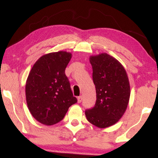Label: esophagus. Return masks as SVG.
<instances>
[{
	"label": "esophagus",
	"instance_id": "esophagus-1",
	"mask_svg": "<svg viewBox=\"0 0 158 158\" xmlns=\"http://www.w3.org/2000/svg\"><path fill=\"white\" fill-rule=\"evenodd\" d=\"M82 101V97L81 96H79L77 97V102H78V103H81Z\"/></svg>",
	"mask_w": 158,
	"mask_h": 158
}]
</instances>
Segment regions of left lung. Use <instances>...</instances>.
Listing matches in <instances>:
<instances>
[{
  "label": "left lung",
  "instance_id": "obj_1",
  "mask_svg": "<svg viewBox=\"0 0 158 158\" xmlns=\"http://www.w3.org/2000/svg\"><path fill=\"white\" fill-rule=\"evenodd\" d=\"M97 100L85 111L87 120L99 128L116 124L125 112L130 97V86L125 69L106 53L90 56Z\"/></svg>",
  "mask_w": 158,
  "mask_h": 158
}]
</instances>
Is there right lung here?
I'll list each match as a JSON object with an SVG mask.
<instances>
[{
	"label": "right lung",
	"mask_w": 158,
	"mask_h": 158,
	"mask_svg": "<svg viewBox=\"0 0 158 158\" xmlns=\"http://www.w3.org/2000/svg\"><path fill=\"white\" fill-rule=\"evenodd\" d=\"M72 56L64 51L44 54L30 71L26 83V102L31 114L40 123L47 126L58 123L77 102L65 75Z\"/></svg>",
	"instance_id": "right-lung-1"
}]
</instances>
